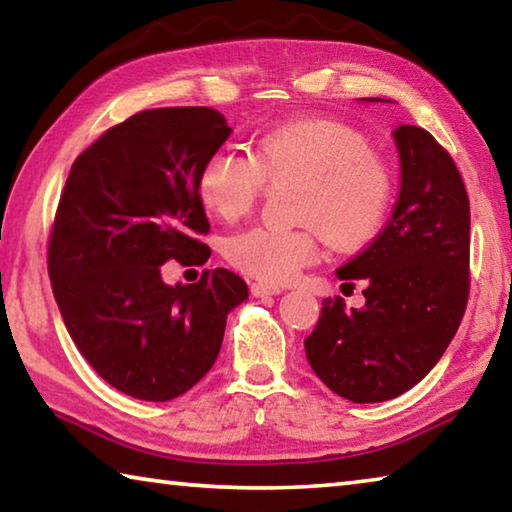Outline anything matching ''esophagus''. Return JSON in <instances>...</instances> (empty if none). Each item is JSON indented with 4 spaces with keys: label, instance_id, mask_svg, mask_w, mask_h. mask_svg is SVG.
Segmentation results:
<instances>
[{
    "label": "esophagus",
    "instance_id": "esophagus-1",
    "mask_svg": "<svg viewBox=\"0 0 512 512\" xmlns=\"http://www.w3.org/2000/svg\"><path fill=\"white\" fill-rule=\"evenodd\" d=\"M250 293H253L255 298H268V296H277V293H282L280 287H268L264 282H253L250 284Z\"/></svg>",
    "mask_w": 512,
    "mask_h": 512
}]
</instances>
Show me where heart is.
Returning a JSON list of instances; mask_svg holds the SVG:
<instances>
[{"instance_id":"1","label":"heart","mask_w":512,"mask_h":512,"mask_svg":"<svg viewBox=\"0 0 512 512\" xmlns=\"http://www.w3.org/2000/svg\"><path fill=\"white\" fill-rule=\"evenodd\" d=\"M266 180H298L296 230L250 228L225 244L228 262L264 284L291 282L318 257V239L357 250L379 237L393 205V173L372 155L368 137L332 119H302L271 128L255 153L221 146L198 173V194L223 221H237L259 203Z\"/></svg>"}]
</instances>
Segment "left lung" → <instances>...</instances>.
I'll use <instances>...</instances> for the list:
<instances>
[{"label": "left lung", "instance_id": "8db88e82", "mask_svg": "<svg viewBox=\"0 0 512 512\" xmlns=\"http://www.w3.org/2000/svg\"><path fill=\"white\" fill-rule=\"evenodd\" d=\"M379 101V99H370ZM402 185L379 237L343 264L363 280L366 305L325 298L305 339L320 381L354 404L386 402L418 384L443 357L470 293V201L454 160L420 126L393 131Z\"/></svg>", "mask_w": 512, "mask_h": 512}]
</instances>
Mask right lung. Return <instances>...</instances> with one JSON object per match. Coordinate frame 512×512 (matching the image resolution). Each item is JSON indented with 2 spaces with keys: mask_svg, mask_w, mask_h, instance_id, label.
Wrapping results in <instances>:
<instances>
[{
  "mask_svg": "<svg viewBox=\"0 0 512 512\" xmlns=\"http://www.w3.org/2000/svg\"><path fill=\"white\" fill-rule=\"evenodd\" d=\"M230 133L205 106L137 112L74 160L60 194L47 253L60 316L101 379L135 400L167 402L198 384L225 318L248 298L228 268L162 280L169 259L203 266L212 255L198 173Z\"/></svg>",
  "mask_w": 512,
  "mask_h": 512,
  "instance_id": "obj_1",
  "label": "right lung"
}]
</instances>
